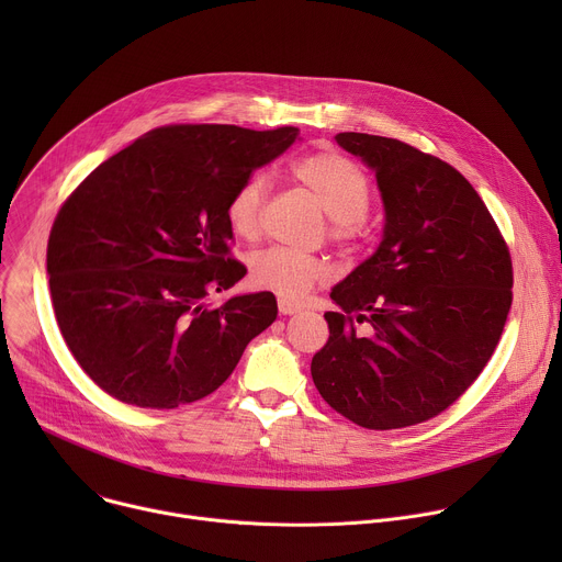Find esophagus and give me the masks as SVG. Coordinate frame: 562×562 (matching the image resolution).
Returning <instances> with one entry per match:
<instances>
[{
    "mask_svg": "<svg viewBox=\"0 0 562 562\" xmlns=\"http://www.w3.org/2000/svg\"><path fill=\"white\" fill-rule=\"evenodd\" d=\"M302 306L300 304H295V302H291V300H286V297H280L278 300V311L282 313V315H293V313H297Z\"/></svg>",
    "mask_w": 562,
    "mask_h": 562,
    "instance_id": "1",
    "label": "esophagus"
}]
</instances>
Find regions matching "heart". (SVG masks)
Listing matches in <instances>:
<instances>
[{
	"label": "heart",
	"mask_w": 562,
	"mask_h": 562,
	"mask_svg": "<svg viewBox=\"0 0 562 562\" xmlns=\"http://www.w3.org/2000/svg\"><path fill=\"white\" fill-rule=\"evenodd\" d=\"M291 173L331 215L329 235L336 243H356L371 206V182L353 159L336 150H319L297 159ZM267 195L269 182L260 173L235 187L226 202V222L237 237L256 239L260 235ZM249 278L262 291L300 300L313 286L325 284L331 278V269L317 256L271 247L251 258Z\"/></svg>",
	"instance_id": "1"
}]
</instances>
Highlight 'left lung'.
Segmentation results:
<instances>
[{
    "instance_id": "8db88e82",
    "label": "left lung",
    "mask_w": 562,
    "mask_h": 562,
    "mask_svg": "<svg viewBox=\"0 0 562 562\" xmlns=\"http://www.w3.org/2000/svg\"><path fill=\"white\" fill-rule=\"evenodd\" d=\"M336 142L375 171L384 235L331 291L340 311L325 313L329 340L311 375L351 423L403 429L451 407L490 362L512 308V256L485 202L440 157L367 133Z\"/></svg>"
}]
</instances>
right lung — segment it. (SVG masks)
Returning <instances> with one entry per match:
<instances>
[{"label": "right lung", "mask_w": 562, "mask_h": 562, "mask_svg": "<svg viewBox=\"0 0 562 562\" xmlns=\"http://www.w3.org/2000/svg\"><path fill=\"white\" fill-rule=\"evenodd\" d=\"M297 135L159 126L66 198L46 249L50 300L66 347L102 391L144 409L195 403L273 325V293L206 297L247 273L231 256V193Z\"/></svg>", "instance_id": "obj_1"}]
</instances>
